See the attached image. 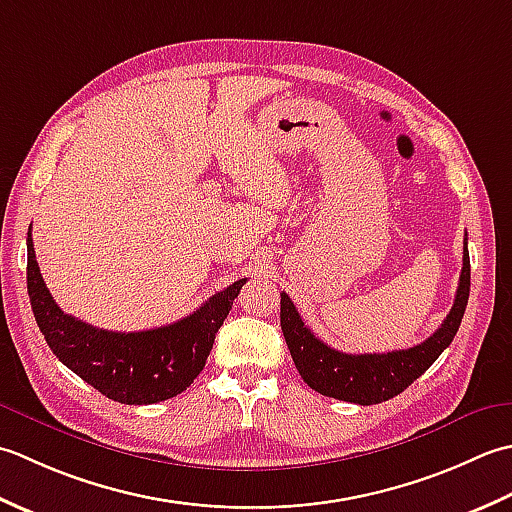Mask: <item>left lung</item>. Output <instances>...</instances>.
<instances>
[{
  "label": "left lung",
  "instance_id": "8db88e82",
  "mask_svg": "<svg viewBox=\"0 0 512 512\" xmlns=\"http://www.w3.org/2000/svg\"><path fill=\"white\" fill-rule=\"evenodd\" d=\"M462 260L460 285H457L451 311L431 338L411 349L360 353V356L331 349L329 344L318 340L309 327H305L291 298L280 294V327H283V336L300 378L327 398L362 406L391 400L393 395L411 387L440 358V353L453 342L457 329H460L468 291H471V258H468L466 238Z\"/></svg>",
  "mask_w": 512,
  "mask_h": 512
}]
</instances>
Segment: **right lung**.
I'll list each match as a JSON object with an SVG mask.
<instances>
[{
  "label": "right lung",
  "mask_w": 512,
  "mask_h": 512,
  "mask_svg": "<svg viewBox=\"0 0 512 512\" xmlns=\"http://www.w3.org/2000/svg\"><path fill=\"white\" fill-rule=\"evenodd\" d=\"M26 283L30 307L52 353L106 398L121 404H154L185 391L210 356L238 291L247 278L218 291L194 314L159 329L119 333L68 316L52 300L28 232Z\"/></svg>",
  "instance_id": "obj_1"
}]
</instances>
